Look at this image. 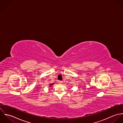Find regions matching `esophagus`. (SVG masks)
Listing matches in <instances>:
<instances>
[{"instance_id": "1", "label": "esophagus", "mask_w": 123, "mask_h": 123, "mask_svg": "<svg viewBox=\"0 0 123 123\" xmlns=\"http://www.w3.org/2000/svg\"><path fill=\"white\" fill-rule=\"evenodd\" d=\"M58 83H59V84H62V81H58Z\"/></svg>"}]
</instances>
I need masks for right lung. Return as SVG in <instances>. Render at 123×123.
Listing matches in <instances>:
<instances>
[{"label":"right lung","instance_id":"add662e5","mask_svg":"<svg viewBox=\"0 0 123 123\" xmlns=\"http://www.w3.org/2000/svg\"><path fill=\"white\" fill-rule=\"evenodd\" d=\"M52 84H50V86H52Z\"/></svg>","mask_w":123,"mask_h":123}]
</instances>
